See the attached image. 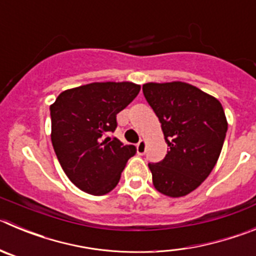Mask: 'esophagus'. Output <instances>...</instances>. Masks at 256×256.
Wrapping results in <instances>:
<instances>
[{"instance_id":"34e87169","label":"esophagus","mask_w":256,"mask_h":256,"mask_svg":"<svg viewBox=\"0 0 256 256\" xmlns=\"http://www.w3.org/2000/svg\"><path fill=\"white\" fill-rule=\"evenodd\" d=\"M137 152H138L140 155H144V152H146V141H144V140H141V141L137 144Z\"/></svg>"}]
</instances>
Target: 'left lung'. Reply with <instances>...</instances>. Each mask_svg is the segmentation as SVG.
Here are the masks:
<instances>
[{"mask_svg": "<svg viewBox=\"0 0 256 256\" xmlns=\"http://www.w3.org/2000/svg\"><path fill=\"white\" fill-rule=\"evenodd\" d=\"M144 98L162 123L169 151L148 162L159 192L180 198L198 188L216 166L227 133L222 104L184 82L146 83Z\"/></svg>", "mask_w": 256, "mask_h": 256, "instance_id": "1", "label": "left lung"}]
</instances>
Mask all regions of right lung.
Instances as JSON below:
<instances>
[{
	"instance_id": "right-lung-1",
	"label": "right lung",
	"mask_w": 256,
	"mask_h": 256,
	"mask_svg": "<svg viewBox=\"0 0 256 256\" xmlns=\"http://www.w3.org/2000/svg\"><path fill=\"white\" fill-rule=\"evenodd\" d=\"M141 86L96 82L61 92L50 106L51 141L61 168L79 190L94 196L115 188L133 144L110 137L116 114L130 105Z\"/></svg>"
}]
</instances>
